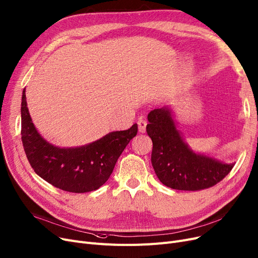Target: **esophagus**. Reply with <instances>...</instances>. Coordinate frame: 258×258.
I'll return each instance as SVG.
<instances>
[{"label":"esophagus","mask_w":258,"mask_h":258,"mask_svg":"<svg viewBox=\"0 0 258 258\" xmlns=\"http://www.w3.org/2000/svg\"><path fill=\"white\" fill-rule=\"evenodd\" d=\"M138 125H139V131L141 133H145L146 132V126H147V121L145 118H139L138 120Z\"/></svg>","instance_id":"1"}]
</instances>
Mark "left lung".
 I'll use <instances>...</instances> for the list:
<instances>
[{
	"label": "left lung",
	"mask_w": 258,
	"mask_h": 258,
	"mask_svg": "<svg viewBox=\"0 0 258 258\" xmlns=\"http://www.w3.org/2000/svg\"><path fill=\"white\" fill-rule=\"evenodd\" d=\"M146 131L152 141L151 163L159 180L179 190H200L214 186L234 167V163L194 152L177 129L168 107L148 114Z\"/></svg>",
	"instance_id": "obj_1"
}]
</instances>
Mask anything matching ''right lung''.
Here are the masks:
<instances>
[{"instance_id":"add662e5","label":"right lung","mask_w":258,"mask_h":258,"mask_svg":"<svg viewBox=\"0 0 258 258\" xmlns=\"http://www.w3.org/2000/svg\"><path fill=\"white\" fill-rule=\"evenodd\" d=\"M137 133L135 123L128 130L110 132L85 146L56 147L37 131L23 90L21 139L27 160L39 177L57 188L76 194L99 188L108 181L121 152Z\"/></svg>"}]
</instances>
